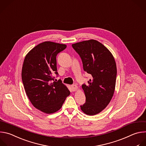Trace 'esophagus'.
I'll use <instances>...</instances> for the list:
<instances>
[{"label":"esophagus","instance_id":"esophagus-1","mask_svg":"<svg viewBox=\"0 0 146 146\" xmlns=\"http://www.w3.org/2000/svg\"><path fill=\"white\" fill-rule=\"evenodd\" d=\"M78 87L77 85H76V84H73V85L71 86V89H72V90L73 92L76 91V90H78Z\"/></svg>","mask_w":146,"mask_h":146}]
</instances>
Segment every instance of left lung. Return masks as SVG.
Wrapping results in <instances>:
<instances>
[{
  "label": "left lung",
  "instance_id": "obj_1",
  "mask_svg": "<svg viewBox=\"0 0 146 146\" xmlns=\"http://www.w3.org/2000/svg\"><path fill=\"white\" fill-rule=\"evenodd\" d=\"M72 46L81 58L84 71L92 75L89 84L82 86L86 101L80 109L87 115H96L108 106L114 94L117 75L114 58L106 46L95 40Z\"/></svg>",
  "mask_w": 146,
  "mask_h": 146
}]
</instances>
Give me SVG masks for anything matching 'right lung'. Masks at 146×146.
<instances>
[{
    "label": "right lung",
    "instance_id": "right-lung-1",
    "mask_svg": "<svg viewBox=\"0 0 146 146\" xmlns=\"http://www.w3.org/2000/svg\"><path fill=\"white\" fill-rule=\"evenodd\" d=\"M66 47L45 41L29 51L23 61L21 75L26 95L36 109L46 114L60 109L70 94L61 80L53 82V74H58L56 56Z\"/></svg>",
    "mask_w": 146,
    "mask_h": 146
}]
</instances>
